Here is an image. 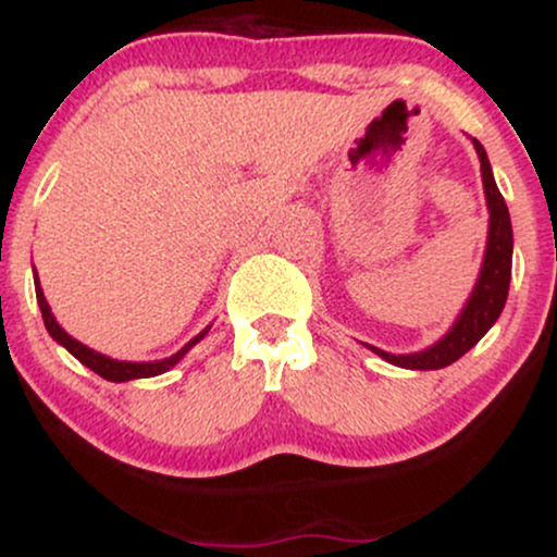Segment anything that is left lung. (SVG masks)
Masks as SVG:
<instances>
[{
	"mask_svg": "<svg viewBox=\"0 0 557 557\" xmlns=\"http://www.w3.org/2000/svg\"><path fill=\"white\" fill-rule=\"evenodd\" d=\"M474 144L479 164H482V185L484 198H487V212H490V230H487V246H484L482 270H479L476 285L471 290L469 300L463 304L461 314L456 317L453 327L440 337L430 348L417 350V354H387V350L367 345L372 354L385 359L387 363H395L400 369H419V372H430V369L450 367L453 361L461 359L469 354L474 345L487 335L492 324L500 317L505 298H508L510 287V264H513V227H510V214L505 207L500 190H497L495 175H492L490 159L484 146L476 138Z\"/></svg>",
	"mask_w": 557,
	"mask_h": 557,
	"instance_id": "8db88e82",
	"label": "left lung"
}]
</instances>
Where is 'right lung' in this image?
Here are the masks:
<instances>
[{
  "instance_id": "right-lung-1",
  "label": "right lung",
  "mask_w": 557,
  "mask_h": 557,
  "mask_svg": "<svg viewBox=\"0 0 557 557\" xmlns=\"http://www.w3.org/2000/svg\"><path fill=\"white\" fill-rule=\"evenodd\" d=\"M34 285H36L38 309H41L44 324H47L49 335H52L54 341L62 345V348L70 350V354H73L75 359L83 363V367H88V369H91V372H96L99 376H104V380H110V382H131V380H144V376H157V374L170 372V369L175 367V363L181 361L183 356L188 354V350L194 348L198 341H203V335H207L209 327H212V324H209L207 330L198 332L194 341L185 343L183 348L177 350V354L168 356V359H159V361H117V359H110V356L99 354V350L88 348V345H83L81 341H75L73 335H67V332L62 330L60 324H57L52 309H49V304H47V296H44V290H41V283H38L36 270H34Z\"/></svg>"
}]
</instances>
